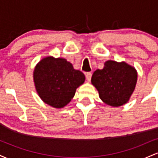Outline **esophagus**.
Here are the masks:
<instances>
[{"label": "esophagus", "instance_id": "34e87169", "mask_svg": "<svg viewBox=\"0 0 158 158\" xmlns=\"http://www.w3.org/2000/svg\"><path fill=\"white\" fill-rule=\"evenodd\" d=\"M91 76H92V73H90V72H88V73H85V77H86V79L88 81H90V79H91Z\"/></svg>", "mask_w": 158, "mask_h": 158}]
</instances>
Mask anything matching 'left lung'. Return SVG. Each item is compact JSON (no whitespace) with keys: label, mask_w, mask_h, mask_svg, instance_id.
I'll list each match as a JSON object with an SVG mask.
<instances>
[{"label":"left lung","mask_w":158,"mask_h":158,"mask_svg":"<svg viewBox=\"0 0 158 158\" xmlns=\"http://www.w3.org/2000/svg\"><path fill=\"white\" fill-rule=\"evenodd\" d=\"M137 78V72L133 67L126 62L110 60L105 62L102 70L94 71L91 82L103 102L118 107L128 101L135 88Z\"/></svg>","instance_id":"1"}]
</instances>
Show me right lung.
I'll use <instances>...</instances> for the list:
<instances>
[{
  "instance_id": "1",
  "label": "right lung",
  "mask_w": 158,
  "mask_h": 158,
  "mask_svg": "<svg viewBox=\"0 0 158 158\" xmlns=\"http://www.w3.org/2000/svg\"><path fill=\"white\" fill-rule=\"evenodd\" d=\"M34 81L41 99L54 108H62L70 102L76 90L85 81V75L75 70L64 59L47 57L34 70Z\"/></svg>"
}]
</instances>
